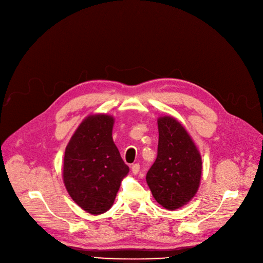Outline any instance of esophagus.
<instances>
[{"mask_svg": "<svg viewBox=\"0 0 263 263\" xmlns=\"http://www.w3.org/2000/svg\"><path fill=\"white\" fill-rule=\"evenodd\" d=\"M131 170H132V173L134 174V175H137L140 173V164H133L132 165V167H131Z\"/></svg>", "mask_w": 263, "mask_h": 263, "instance_id": "1", "label": "esophagus"}]
</instances>
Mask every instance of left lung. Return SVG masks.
Listing matches in <instances>:
<instances>
[{"label": "left lung", "mask_w": 263, "mask_h": 263, "mask_svg": "<svg viewBox=\"0 0 263 263\" xmlns=\"http://www.w3.org/2000/svg\"><path fill=\"white\" fill-rule=\"evenodd\" d=\"M158 157L146 181L155 199L166 210L187 203L198 191L201 156L185 128L172 116L158 119Z\"/></svg>", "instance_id": "1"}]
</instances>
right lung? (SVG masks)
<instances>
[{"mask_svg":"<svg viewBox=\"0 0 263 263\" xmlns=\"http://www.w3.org/2000/svg\"><path fill=\"white\" fill-rule=\"evenodd\" d=\"M114 120L107 114L87 116L65 150L66 190L80 208L93 215L110 209L129 173L112 137Z\"/></svg>","mask_w":263,"mask_h":263,"instance_id":"obj_1","label":"right lung"}]
</instances>
